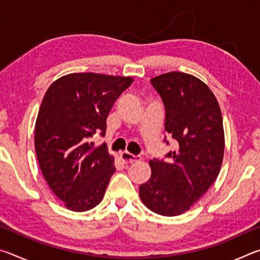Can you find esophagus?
Here are the masks:
<instances>
[{"label":"esophagus","mask_w":260,"mask_h":260,"mask_svg":"<svg viewBox=\"0 0 260 260\" xmlns=\"http://www.w3.org/2000/svg\"><path fill=\"white\" fill-rule=\"evenodd\" d=\"M120 159L122 162H124V164H133V162H136L140 160V157L134 156V155H132V153L125 151V152L120 153Z\"/></svg>","instance_id":"34e87169"}]
</instances>
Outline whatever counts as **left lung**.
Wrapping results in <instances>:
<instances>
[{
	"instance_id": "8db88e82",
	"label": "left lung",
	"mask_w": 260,
	"mask_h": 260,
	"mask_svg": "<svg viewBox=\"0 0 260 260\" xmlns=\"http://www.w3.org/2000/svg\"><path fill=\"white\" fill-rule=\"evenodd\" d=\"M150 81L177 148L167 161H149L151 177L140 186V197L152 212L174 217L190 210L218 178L225 151L221 110L208 85L191 74L174 71Z\"/></svg>"
}]
</instances>
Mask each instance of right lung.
I'll return each instance as SVG.
<instances>
[{
  "instance_id": "add662e5",
  "label": "right lung",
  "mask_w": 260,
  "mask_h": 260,
  "mask_svg": "<svg viewBox=\"0 0 260 260\" xmlns=\"http://www.w3.org/2000/svg\"><path fill=\"white\" fill-rule=\"evenodd\" d=\"M132 77L70 73L50 85L35 121L34 146L41 172L52 192L74 212L91 210L103 200L116 171L107 147H94L105 134L113 103Z\"/></svg>"
}]
</instances>
